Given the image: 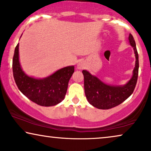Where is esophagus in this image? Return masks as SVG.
I'll list each match as a JSON object with an SVG mask.
<instances>
[{"label": "esophagus", "mask_w": 151, "mask_h": 151, "mask_svg": "<svg viewBox=\"0 0 151 151\" xmlns=\"http://www.w3.org/2000/svg\"><path fill=\"white\" fill-rule=\"evenodd\" d=\"M77 67L78 69H83V68H85V64H84L83 62H79L77 65Z\"/></svg>", "instance_id": "obj_1"}]
</instances>
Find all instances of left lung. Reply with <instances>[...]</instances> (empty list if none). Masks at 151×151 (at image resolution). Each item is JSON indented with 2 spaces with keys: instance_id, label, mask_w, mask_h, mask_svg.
Listing matches in <instances>:
<instances>
[{
  "instance_id": "8db88e82",
  "label": "left lung",
  "mask_w": 151,
  "mask_h": 151,
  "mask_svg": "<svg viewBox=\"0 0 151 151\" xmlns=\"http://www.w3.org/2000/svg\"><path fill=\"white\" fill-rule=\"evenodd\" d=\"M129 42L135 54V67L131 79L125 85L111 86L105 84L89 72L83 70L84 88L87 101L98 109H108L120 105L132 94L135 88L139 72V55L132 35H129Z\"/></svg>"
}]
</instances>
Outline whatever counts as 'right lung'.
Masks as SVG:
<instances>
[{"mask_svg": "<svg viewBox=\"0 0 151 151\" xmlns=\"http://www.w3.org/2000/svg\"><path fill=\"white\" fill-rule=\"evenodd\" d=\"M12 70L15 83L21 93L37 105L49 107L64 100L68 81L74 72V66L62 68L43 79L30 77L23 71L19 63L18 44L13 57Z\"/></svg>", "mask_w": 151, "mask_h": 151, "instance_id": "add662e5", "label": "right lung"}]
</instances>
